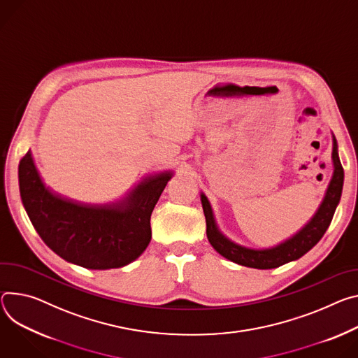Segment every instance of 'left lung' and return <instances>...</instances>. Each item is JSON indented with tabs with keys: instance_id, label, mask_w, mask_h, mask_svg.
Segmentation results:
<instances>
[{
	"instance_id": "left-lung-1",
	"label": "left lung",
	"mask_w": 358,
	"mask_h": 358,
	"mask_svg": "<svg viewBox=\"0 0 358 358\" xmlns=\"http://www.w3.org/2000/svg\"><path fill=\"white\" fill-rule=\"evenodd\" d=\"M333 162H334V173L329 188L324 196L322 203L320 204L317 213L313 218L303 227V229L296 233L288 240L271 248H248L240 244H236L230 238H227L217 227L214 220V214L211 210V204L208 199L201 192V204L207 222V238L213 248L220 252L227 259L240 266L258 268V270H270L277 268L285 263L294 262L308 252L327 231L329 225L333 220L336 208L341 199L343 182H344V170L338 158V147L337 140L333 136Z\"/></svg>"
}]
</instances>
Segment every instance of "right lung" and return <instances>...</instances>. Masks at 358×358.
<instances>
[{
  "mask_svg": "<svg viewBox=\"0 0 358 358\" xmlns=\"http://www.w3.org/2000/svg\"><path fill=\"white\" fill-rule=\"evenodd\" d=\"M173 171L147 176L125 197L84 204L51 191L28 151L20 161L24 208L43 241L69 263L90 270L120 268L137 259L151 240V213Z\"/></svg>",
  "mask_w": 358,
  "mask_h": 358,
  "instance_id": "obj_1",
  "label": "right lung"
}]
</instances>
